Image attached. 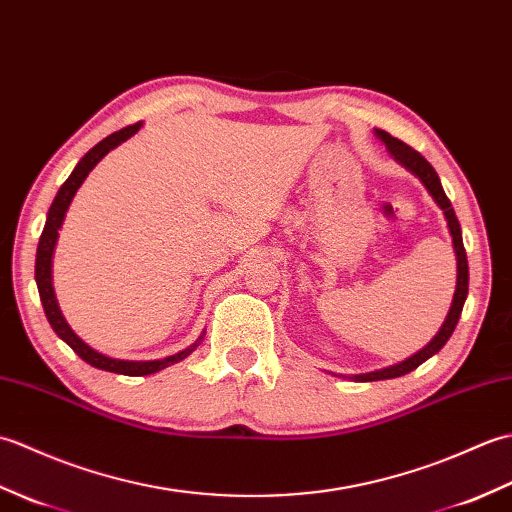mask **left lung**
<instances>
[{
    "instance_id": "obj_1",
    "label": "left lung",
    "mask_w": 512,
    "mask_h": 512,
    "mask_svg": "<svg viewBox=\"0 0 512 512\" xmlns=\"http://www.w3.org/2000/svg\"><path fill=\"white\" fill-rule=\"evenodd\" d=\"M374 134L383 140L387 151L391 156H394L396 162H400L402 167L407 171H411L413 176H416L422 184L424 189L431 193V198L436 200V204L442 209L444 217H447V224H449V233L453 237V250H455V259H458V284H455V295H453V303H451V310L447 314V319H444L440 332L433 336L429 341V345H424L420 352H416L413 356H409L407 361H402L398 365H391L385 369H376V372H369V374H356L352 376L358 383H372V380H387V378H398V376H405L409 372H413L418 365H422L427 358H431L433 354H438L444 343L451 339V334L455 330V325L460 321V314L464 308V301L466 295H469V262H466V250L462 244V228L458 217H455V211L451 206V200L447 198V193L442 189V182L438 178L436 169H433L427 158L420 156L416 149H411L409 145L402 143V140L394 138L391 134L383 132V129H374Z\"/></svg>"
}]
</instances>
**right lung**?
Masks as SVG:
<instances>
[{
  "instance_id": "add662e5",
  "label": "right lung",
  "mask_w": 512,
  "mask_h": 512,
  "mask_svg": "<svg viewBox=\"0 0 512 512\" xmlns=\"http://www.w3.org/2000/svg\"><path fill=\"white\" fill-rule=\"evenodd\" d=\"M143 127V123H134V125H127L123 127L121 132H114L107 138H103L99 145H94L88 154H85L79 165L74 167V171L70 173V178L61 184V189L57 193V198L52 200L50 204V211L46 217V226H43V233L39 237V246H37V262H35V281H37V288H39V297L43 303V312H46V317L52 325V330L57 332V336L61 341L68 343L72 350L79 354L85 363H90L92 367H99L105 369V372H114V374H125V376H147V374H156L160 369H165L173 363H180L182 358H187L195 347L200 345L202 336L198 341H195L187 350H182L173 356L167 358H160V361H121V358H112V356H105L101 352L92 350V347L85 343L83 339L74 334V330L68 325V321L63 319L61 308L57 303V297H54V288H52V255H54V246H57V237H59V228L63 224V217L65 211H68V206L74 198L76 189L81 187L83 180L88 178V173L99 165V160L110 154L114 147H118L121 143H125L127 138H132L138 129Z\"/></svg>"
}]
</instances>
